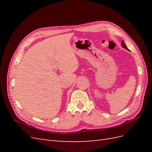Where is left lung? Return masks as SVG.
<instances>
[{"label":"left lung","instance_id":"8db88e82","mask_svg":"<svg viewBox=\"0 0 152 152\" xmlns=\"http://www.w3.org/2000/svg\"><path fill=\"white\" fill-rule=\"evenodd\" d=\"M121 45H122V48H125L126 49H127V50H129V49H127V46H126V45L125 44V43H124V42L123 40H122V43H121Z\"/></svg>","mask_w":152,"mask_h":152}]
</instances>
